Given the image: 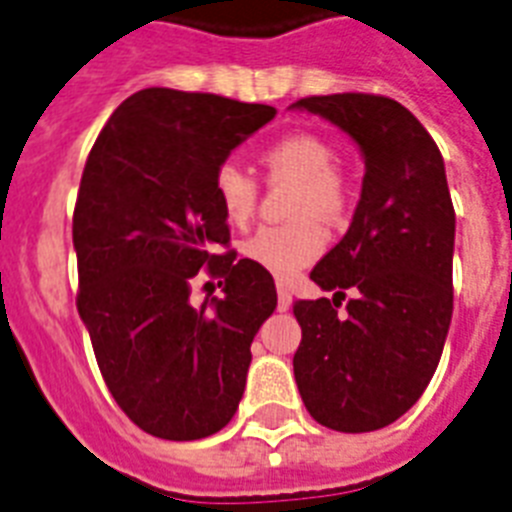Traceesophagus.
Returning a JSON list of instances; mask_svg holds the SVG:
<instances>
[{"mask_svg": "<svg viewBox=\"0 0 512 512\" xmlns=\"http://www.w3.org/2000/svg\"><path fill=\"white\" fill-rule=\"evenodd\" d=\"M276 292H278V310H281V313H286V310L292 307V289H289L284 281H278Z\"/></svg>", "mask_w": 512, "mask_h": 512, "instance_id": "esophagus-1", "label": "esophagus"}]
</instances>
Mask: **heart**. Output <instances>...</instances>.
Segmentation results:
<instances>
[{
    "label": "heart",
    "instance_id": "1",
    "mask_svg": "<svg viewBox=\"0 0 512 512\" xmlns=\"http://www.w3.org/2000/svg\"><path fill=\"white\" fill-rule=\"evenodd\" d=\"M270 181L294 184V202L289 226L260 228L242 244L249 263L278 278H292L310 265L326 247L323 228L312 220L334 223L347 210V186L336 173V149L315 134H292L270 144L260 155ZM223 218L231 226H247L255 215L257 184L239 165H220L213 181Z\"/></svg>",
    "mask_w": 512,
    "mask_h": 512
}]
</instances>
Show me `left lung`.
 I'll use <instances>...</instances> for the list:
<instances>
[{
    "label": "left lung",
    "mask_w": 512,
    "mask_h": 512,
    "mask_svg": "<svg viewBox=\"0 0 512 512\" xmlns=\"http://www.w3.org/2000/svg\"><path fill=\"white\" fill-rule=\"evenodd\" d=\"M289 110L321 115L365 162L350 228L310 273L334 297L294 302L297 389L321 426L384 429L429 386L450 331L455 210L442 152L394 99L331 94ZM344 288L356 299L339 316Z\"/></svg>",
    "instance_id": "left-lung-1"
}]
</instances>
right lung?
I'll use <instances>...</instances> for the list:
<instances>
[{
	"label": "right lung",
	"instance_id": "1",
	"mask_svg": "<svg viewBox=\"0 0 512 512\" xmlns=\"http://www.w3.org/2000/svg\"><path fill=\"white\" fill-rule=\"evenodd\" d=\"M276 107L144 89L112 112L73 213L78 315L120 410L147 434L191 442L234 418L252 339L276 310L268 270L236 255L215 173ZM207 264L224 297L190 305Z\"/></svg>",
	"mask_w": 512,
	"mask_h": 512
}]
</instances>
